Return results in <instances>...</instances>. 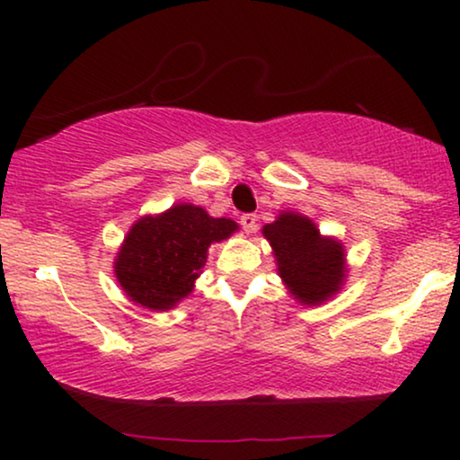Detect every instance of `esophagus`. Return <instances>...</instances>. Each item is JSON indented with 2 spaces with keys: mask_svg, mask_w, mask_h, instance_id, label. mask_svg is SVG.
I'll list each match as a JSON object with an SVG mask.
<instances>
[{
  "mask_svg": "<svg viewBox=\"0 0 460 460\" xmlns=\"http://www.w3.org/2000/svg\"><path fill=\"white\" fill-rule=\"evenodd\" d=\"M241 226L244 228V232H255V228H257V216H255V213H243Z\"/></svg>",
  "mask_w": 460,
  "mask_h": 460,
  "instance_id": "esophagus-1",
  "label": "esophagus"
}]
</instances>
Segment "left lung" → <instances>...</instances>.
Wrapping results in <instances>:
<instances>
[{"instance_id":"left-lung-1","label":"left lung","mask_w":460,"mask_h":460,"mask_svg":"<svg viewBox=\"0 0 460 460\" xmlns=\"http://www.w3.org/2000/svg\"><path fill=\"white\" fill-rule=\"evenodd\" d=\"M272 244L279 274L301 304L316 305L339 291L343 282V247L323 238L310 219L297 213H282L263 228Z\"/></svg>"}]
</instances>
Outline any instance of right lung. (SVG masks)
<instances>
[{
  "label": "right lung",
  "mask_w": 460,
  "mask_h": 460,
  "mask_svg": "<svg viewBox=\"0 0 460 460\" xmlns=\"http://www.w3.org/2000/svg\"><path fill=\"white\" fill-rule=\"evenodd\" d=\"M238 226L209 217L194 205H175L156 217H142L125 238L115 261L117 280L131 301L165 312L192 291L211 243Z\"/></svg>",
  "instance_id": "add662e5"
}]
</instances>
